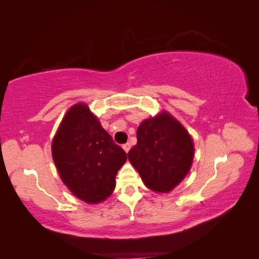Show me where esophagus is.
Segmentation results:
<instances>
[{
  "label": "esophagus",
  "mask_w": 259,
  "mask_h": 259,
  "mask_svg": "<svg viewBox=\"0 0 259 259\" xmlns=\"http://www.w3.org/2000/svg\"><path fill=\"white\" fill-rule=\"evenodd\" d=\"M123 149H124V151H125L126 153H128L130 149H131V144H130V143H126V144H124V145H123Z\"/></svg>",
  "instance_id": "34e87169"
}]
</instances>
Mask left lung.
<instances>
[{"label":"left lung","instance_id":"8db88e82","mask_svg":"<svg viewBox=\"0 0 259 259\" xmlns=\"http://www.w3.org/2000/svg\"><path fill=\"white\" fill-rule=\"evenodd\" d=\"M136 135L137 143L128 152V160L152 191H171L191 167V136L167 113L145 119Z\"/></svg>","mask_w":259,"mask_h":259}]
</instances>
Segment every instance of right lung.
Returning a JSON list of instances; mask_svg holds the SVG:
<instances>
[{
  "instance_id": "add662e5",
  "label": "right lung",
  "mask_w": 259,
  "mask_h": 259,
  "mask_svg": "<svg viewBox=\"0 0 259 259\" xmlns=\"http://www.w3.org/2000/svg\"><path fill=\"white\" fill-rule=\"evenodd\" d=\"M52 157L68 189L82 201L98 203L114 191L127 154L80 103L63 117L52 142Z\"/></svg>"
}]
</instances>
